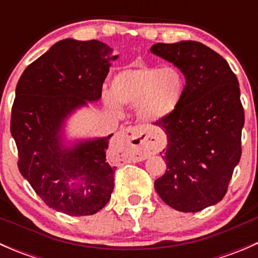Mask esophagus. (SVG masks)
I'll return each mask as SVG.
<instances>
[{
  "instance_id": "34e87169",
  "label": "esophagus",
  "mask_w": 258,
  "mask_h": 258,
  "mask_svg": "<svg viewBox=\"0 0 258 258\" xmlns=\"http://www.w3.org/2000/svg\"><path fill=\"white\" fill-rule=\"evenodd\" d=\"M114 144L128 146L134 150V156L137 158H147L152 153L158 152L162 147L161 142L155 137L146 134L141 127H128L122 130L113 139Z\"/></svg>"
}]
</instances>
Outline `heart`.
<instances>
[{"label": "heart", "instance_id": "heart-1", "mask_svg": "<svg viewBox=\"0 0 258 258\" xmlns=\"http://www.w3.org/2000/svg\"><path fill=\"white\" fill-rule=\"evenodd\" d=\"M186 79L175 66L136 63L119 71L111 83V95L103 97L111 110L118 105H136V116L144 122H157L171 116L181 105Z\"/></svg>", "mask_w": 258, "mask_h": 258}]
</instances>
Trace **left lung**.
<instances>
[{
    "label": "left lung",
    "instance_id": "left-lung-1",
    "mask_svg": "<svg viewBox=\"0 0 258 258\" xmlns=\"http://www.w3.org/2000/svg\"><path fill=\"white\" fill-rule=\"evenodd\" d=\"M152 53L172 62L186 79L181 105L155 122L167 135L161 153L167 163L155 188L165 204L199 212L225 197L240 162L243 106L236 75L222 56L204 43H156Z\"/></svg>",
    "mask_w": 258,
    "mask_h": 258
}]
</instances>
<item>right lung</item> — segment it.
I'll use <instances>...</instances> for the list:
<instances>
[{
    "mask_svg": "<svg viewBox=\"0 0 258 258\" xmlns=\"http://www.w3.org/2000/svg\"><path fill=\"white\" fill-rule=\"evenodd\" d=\"M100 41L66 38L28 64L17 83L11 134L18 170L48 207L70 216L98 212L113 191L116 167L106 160L112 135L72 148L59 144L64 118L101 98L110 62L117 58Z\"/></svg>",
    "mask_w": 258,
    "mask_h": 258,
    "instance_id": "1",
    "label": "right lung"
}]
</instances>
